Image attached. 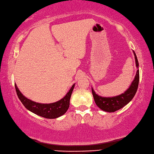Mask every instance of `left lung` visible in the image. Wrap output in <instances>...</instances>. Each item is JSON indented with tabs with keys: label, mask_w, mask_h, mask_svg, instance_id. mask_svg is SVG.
<instances>
[{
	"label": "left lung",
	"mask_w": 154,
	"mask_h": 154,
	"mask_svg": "<svg viewBox=\"0 0 154 154\" xmlns=\"http://www.w3.org/2000/svg\"><path fill=\"white\" fill-rule=\"evenodd\" d=\"M134 57H135L136 66L138 70L136 71V76L134 77V79L132 83H131V86L124 93L112 97H103L97 94L94 91L93 88H92V92L95 103L102 110L108 112H114L116 110H119V109H120L121 108L126 106L129 102H130L131 100L134 98V95L136 94L139 82V64L137 57H136V53L134 51Z\"/></svg>",
	"instance_id": "1"
}]
</instances>
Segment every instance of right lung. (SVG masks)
Returning <instances> with one entry per match:
<instances>
[{
	"label": "right lung",
	"instance_id": "1",
	"mask_svg": "<svg viewBox=\"0 0 154 154\" xmlns=\"http://www.w3.org/2000/svg\"><path fill=\"white\" fill-rule=\"evenodd\" d=\"M75 84L68 92L66 95L60 101L52 103H39L31 101L24 96L15 84L16 93L19 99L25 108L33 113L46 119H56L64 114L69 108L70 99L72 90L74 89Z\"/></svg>",
	"mask_w": 154,
	"mask_h": 154
}]
</instances>
